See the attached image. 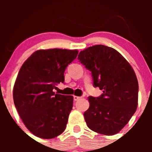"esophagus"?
I'll use <instances>...</instances> for the list:
<instances>
[{"label": "esophagus", "instance_id": "1", "mask_svg": "<svg viewBox=\"0 0 152 152\" xmlns=\"http://www.w3.org/2000/svg\"><path fill=\"white\" fill-rule=\"evenodd\" d=\"M81 97H79V96H73V99H74V101H78L79 99H80Z\"/></svg>", "mask_w": 152, "mask_h": 152}]
</instances>
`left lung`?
<instances>
[{
	"label": "left lung",
	"instance_id": "8db88e82",
	"mask_svg": "<svg viewBox=\"0 0 152 152\" xmlns=\"http://www.w3.org/2000/svg\"><path fill=\"white\" fill-rule=\"evenodd\" d=\"M78 59L91 72L93 86L103 90L99 97H88L90 107L84 113L87 126L99 134H117L137 107L139 87L134 70L120 53L103 45L82 50Z\"/></svg>",
	"mask_w": 152,
	"mask_h": 152
}]
</instances>
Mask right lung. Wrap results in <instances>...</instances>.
<instances>
[{
	"label": "right lung",
	"mask_w": 152,
	"mask_h": 152,
	"mask_svg": "<svg viewBox=\"0 0 152 152\" xmlns=\"http://www.w3.org/2000/svg\"><path fill=\"white\" fill-rule=\"evenodd\" d=\"M77 50H38L23 64L13 89L20 117L35 136L57 137L65 131L73 97L55 94L53 89L65 82L67 65L76 58Z\"/></svg>",
	"instance_id": "obj_1"
}]
</instances>
